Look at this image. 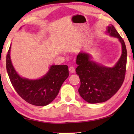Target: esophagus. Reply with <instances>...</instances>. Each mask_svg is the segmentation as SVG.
Wrapping results in <instances>:
<instances>
[{
    "label": "esophagus",
    "instance_id": "esophagus-1",
    "mask_svg": "<svg viewBox=\"0 0 134 134\" xmlns=\"http://www.w3.org/2000/svg\"><path fill=\"white\" fill-rule=\"evenodd\" d=\"M69 71L71 73H73V72H75V69H74V67L71 66L69 67Z\"/></svg>",
    "mask_w": 134,
    "mask_h": 134
}]
</instances>
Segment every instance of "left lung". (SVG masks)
<instances>
[{"label":"left lung","instance_id":"8db88e82","mask_svg":"<svg viewBox=\"0 0 134 134\" xmlns=\"http://www.w3.org/2000/svg\"><path fill=\"white\" fill-rule=\"evenodd\" d=\"M106 33L116 38L121 44V57L112 67H106L91 60L89 54L81 51L76 58V71L80 80L78 90L80 96L89 103L107 101L121 87L126 71L127 51L124 41L112 25L106 28Z\"/></svg>","mask_w":134,"mask_h":134}]
</instances>
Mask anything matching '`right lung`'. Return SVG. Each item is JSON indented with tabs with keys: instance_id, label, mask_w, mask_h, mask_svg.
<instances>
[{
	"instance_id": "add662e5",
	"label": "right lung",
	"mask_w": 134,
	"mask_h": 134,
	"mask_svg": "<svg viewBox=\"0 0 134 134\" xmlns=\"http://www.w3.org/2000/svg\"><path fill=\"white\" fill-rule=\"evenodd\" d=\"M10 48L11 45L6 55V70L16 92L31 105L44 106L51 103L57 96L63 83L69 77L67 65H52L44 76L35 80L22 77L18 74L12 65Z\"/></svg>"
}]
</instances>
